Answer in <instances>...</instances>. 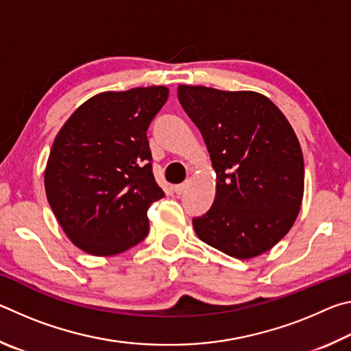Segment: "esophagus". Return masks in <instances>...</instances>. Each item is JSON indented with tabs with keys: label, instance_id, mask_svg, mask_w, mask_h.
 Returning <instances> with one entry per match:
<instances>
[{
	"label": "esophagus",
	"instance_id": "1",
	"mask_svg": "<svg viewBox=\"0 0 351 351\" xmlns=\"http://www.w3.org/2000/svg\"><path fill=\"white\" fill-rule=\"evenodd\" d=\"M187 187H189V181L182 182V184H178V186H175V192H176L178 195H182V193L187 190Z\"/></svg>",
	"mask_w": 351,
	"mask_h": 351
}]
</instances>
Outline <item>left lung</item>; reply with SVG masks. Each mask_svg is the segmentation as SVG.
Masks as SVG:
<instances>
[{
    "label": "left lung",
    "instance_id": "left-lung-1",
    "mask_svg": "<svg viewBox=\"0 0 351 351\" xmlns=\"http://www.w3.org/2000/svg\"><path fill=\"white\" fill-rule=\"evenodd\" d=\"M217 173L215 199L192 219L201 240L235 258H252L293 228L304 198V154L287 117L252 91L178 86Z\"/></svg>",
    "mask_w": 351,
    "mask_h": 351
}]
</instances>
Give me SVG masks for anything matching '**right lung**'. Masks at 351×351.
I'll return each instance as SVG.
<instances>
[{
	"label": "right lung",
	"mask_w": 351,
	"mask_h": 351,
	"mask_svg": "<svg viewBox=\"0 0 351 351\" xmlns=\"http://www.w3.org/2000/svg\"><path fill=\"white\" fill-rule=\"evenodd\" d=\"M167 97L165 86L97 94L58 132L46 164V197L82 251L114 255L147 237L148 207L164 197L147 130Z\"/></svg>",
	"instance_id": "add662e5"
}]
</instances>
